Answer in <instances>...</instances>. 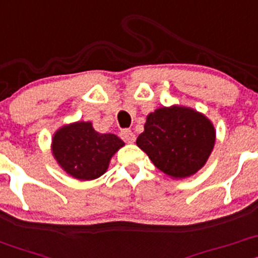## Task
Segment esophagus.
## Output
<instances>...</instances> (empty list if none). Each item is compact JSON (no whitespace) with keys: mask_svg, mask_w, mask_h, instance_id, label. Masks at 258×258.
Masks as SVG:
<instances>
[{"mask_svg":"<svg viewBox=\"0 0 258 258\" xmlns=\"http://www.w3.org/2000/svg\"><path fill=\"white\" fill-rule=\"evenodd\" d=\"M120 138L128 144H132V143H134V141H135V134L132 132V130H129V129L121 130Z\"/></svg>","mask_w":258,"mask_h":258,"instance_id":"1","label":"esophagus"}]
</instances>
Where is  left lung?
Instances as JSON below:
<instances>
[{
    "instance_id": "1",
    "label": "left lung",
    "mask_w": 258,
    "mask_h": 258,
    "mask_svg": "<svg viewBox=\"0 0 258 258\" xmlns=\"http://www.w3.org/2000/svg\"><path fill=\"white\" fill-rule=\"evenodd\" d=\"M215 130L209 119L190 108H159L146 118L137 145L159 170L173 178L195 174L214 148Z\"/></svg>"
}]
</instances>
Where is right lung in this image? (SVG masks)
Returning a JSON list of instances; mask_svg holds the SVG:
<instances>
[{
	"instance_id": "add662e5",
	"label": "right lung",
	"mask_w": 258,
	"mask_h": 258,
	"mask_svg": "<svg viewBox=\"0 0 258 258\" xmlns=\"http://www.w3.org/2000/svg\"><path fill=\"white\" fill-rule=\"evenodd\" d=\"M124 145L114 134H99L90 121L62 126L52 138V155L63 170L81 181L98 178Z\"/></svg>"
}]
</instances>
